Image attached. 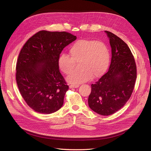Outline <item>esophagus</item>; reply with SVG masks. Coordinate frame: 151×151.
Listing matches in <instances>:
<instances>
[{"label": "esophagus", "mask_w": 151, "mask_h": 151, "mask_svg": "<svg viewBox=\"0 0 151 151\" xmlns=\"http://www.w3.org/2000/svg\"><path fill=\"white\" fill-rule=\"evenodd\" d=\"M79 86V85H77V84H71L69 86V88H77Z\"/></svg>", "instance_id": "esophagus-1"}]
</instances>
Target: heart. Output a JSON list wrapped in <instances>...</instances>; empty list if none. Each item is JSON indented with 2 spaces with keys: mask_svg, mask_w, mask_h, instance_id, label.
Here are the masks:
<instances>
[{
  "mask_svg": "<svg viewBox=\"0 0 151 151\" xmlns=\"http://www.w3.org/2000/svg\"><path fill=\"white\" fill-rule=\"evenodd\" d=\"M70 57L62 54L58 58L60 70L66 75L74 72L76 63H79L80 70L67 77L72 84H78L103 76L110 63L111 54L107 45L92 39L77 41L69 49Z\"/></svg>",
  "mask_w": 151,
  "mask_h": 151,
  "instance_id": "b5f03b06",
  "label": "heart"
}]
</instances>
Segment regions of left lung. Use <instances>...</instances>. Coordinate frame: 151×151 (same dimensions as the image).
I'll return each mask as SVG.
<instances>
[{"label":"left lung","instance_id":"left-lung-1","mask_svg":"<svg viewBox=\"0 0 151 151\" xmlns=\"http://www.w3.org/2000/svg\"><path fill=\"white\" fill-rule=\"evenodd\" d=\"M111 47V61L108 71L91 84L88 98L90 108L99 115L108 116L120 109L130 98L137 78V67L126 43L105 31Z\"/></svg>","mask_w":151,"mask_h":151}]
</instances>
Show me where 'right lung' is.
<instances>
[{
	"mask_svg": "<svg viewBox=\"0 0 151 151\" xmlns=\"http://www.w3.org/2000/svg\"><path fill=\"white\" fill-rule=\"evenodd\" d=\"M76 36L42 30L27 41L16 63V79L22 97L36 112L50 114L63 105L68 86L58 65L60 55Z\"/></svg>",
	"mask_w": 151,
	"mask_h": 151,
	"instance_id": "right-lung-1",
	"label": "right lung"
}]
</instances>
